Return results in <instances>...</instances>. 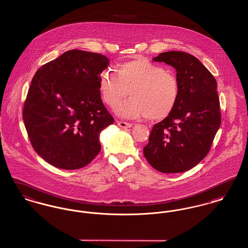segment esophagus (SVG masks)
<instances>
[{
  "mask_svg": "<svg viewBox=\"0 0 248 248\" xmlns=\"http://www.w3.org/2000/svg\"><path fill=\"white\" fill-rule=\"evenodd\" d=\"M117 124L122 127V128H129L131 127V123H127V122H124V121H120V120H116Z\"/></svg>",
  "mask_w": 248,
  "mask_h": 248,
  "instance_id": "1",
  "label": "esophagus"
}]
</instances>
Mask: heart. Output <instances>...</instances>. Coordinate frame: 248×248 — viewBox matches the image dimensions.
Wrapping results in <instances>:
<instances>
[{
    "mask_svg": "<svg viewBox=\"0 0 248 248\" xmlns=\"http://www.w3.org/2000/svg\"><path fill=\"white\" fill-rule=\"evenodd\" d=\"M99 88L104 101L110 107L131 92V98L115 107L117 114L124 118L148 117L152 121H160L170 115L180 96L174 75L141 56L120 62L116 71H103Z\"/></svg>",
    "mask_w": 248,
    "mask_h": 248,
    "instance_id": "obj_1",
    "label": "heart"
}]
</instances>
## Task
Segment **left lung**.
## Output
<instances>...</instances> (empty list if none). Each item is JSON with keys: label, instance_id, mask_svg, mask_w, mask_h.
<instances>
[{"label": "left lung", "instance_id": "8db88e82", "mask_svg": "<svg viewBox=\"0 0 248 248\" xmlns=\"http://www.w3.org/2000/svg\"><path fill=\"white\" fill-rule=\"evenodd\" d=\"M154 61L176 69L180 96L170 115L154 125L143 155L162 173L185 172L208 155L221 124L217 83L189 53L167 51Z\"/></svg>", "mask_w": 248, "mask_h": 248}]
</instances>
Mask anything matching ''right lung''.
Wrapping results in <instances>:
<instances>
[{"label": "right lung", "instance_id": "add662e5", "mask_svg": "<svg viewBox=\"0 0 248 248\" xmlns=\"http://www.w3.org/2000/svg\"><path fill=\"white\" fill-rule=\"evenodd\" d=\"M108 65L102 54L72 49L33 76L22 118L31 144L48 164L78 170L99 154L100 132L114 123L99 88Z\"/></svg>", "mask_w": 248, "mask_h": 248}]
</instances>
